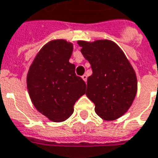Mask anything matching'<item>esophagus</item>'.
Returning a JSON list of instances; mask_svg holds the SVG:
<instances>
[{
	"mask_svg": "<svg viewBox=\"0 0 158 158\" xmlns=\"http://www.w3.org/2000/svg\"><path fill=\"white\" fill-rule=\"evenodd\" d=\"M82 79H84V81H85V82H86V80H87V75H86V74H84V75L82 76Z\"/></svg>",
	"mask_w": 158,
	"mask_h": 158,
	"instance_id": "obj_1",
	"label": "esophagus"
}]
</instances>
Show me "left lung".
<instances>
[{
  "mask_svg": "<svg viewBox=\"0 0 158 158\" xmlns=\"http://www.w3.org/2000/svg\"><path fill=\"white\" fill-rule=\"evenodd\" d=\"M78 44L92 70L87 79L86 96L95 104V112L106 121L121 117L137 93L136 74L125 54L110 40Z\"/></svg>",
  "mask_w": 158,
  "mask_h": 158,
  "instance_id": "obj_1",
  "label": "left lung"
}]
</instances>
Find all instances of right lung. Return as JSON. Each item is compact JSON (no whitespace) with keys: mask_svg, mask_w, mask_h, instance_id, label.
Returning <instances> with one entry per match:
<instances>
[{"mask_svg":"<svg viewBox=\"0 0 158 158\" xmlns=\"http://www.w3.org/2000/svg\"><path fill=\"white\" fill-rule=\"evenodd\" d=\"M72 53L70 43L51 41L41 48L27 74L31 102L55 122L70 117L75 102L85 93V83L76 75L75 65L69 62Z\"/></svg>","mask_w":158,"mask_h":158,"instance_id":"1","label":"right lung"}]
</instances>
